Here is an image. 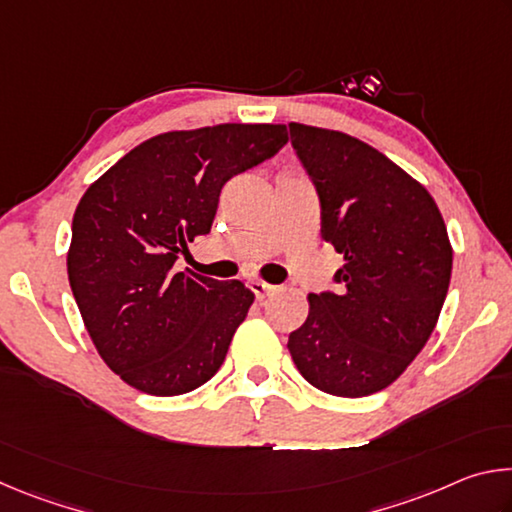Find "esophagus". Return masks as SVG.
Returning a JSON list of instances; mask_svg holds the SVG:
<instances>
[{
    "instance_id": "1",
    "label": "esophagus",
    "mask_w": 512,
    "mask_h": 512,
    "mask_svg": "<svg viewBox=\"0 0 512 512\" xmlns=\"http://www.w3.org/2000/svg\"><path fill=\"white\" fill-rule=\"evenodd\" d=\"M250 289H253V293H255V296H257L259 300H264V298L268 296V293L275 291L273 284H268V282H264V280H253V282H250Z\"/></svg>"
}]
</instances>
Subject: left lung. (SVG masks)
Masks as SVG:
<instances>
[{"mask_svg": "<svg viewBox=\"0 0 512 512\" xmlns=\"http://www.w3.org/2000/svg\"><path fill=\"white\" fill-rule=\"evenodd\" d=\"M291 144L323 210V237L343 255L341 289L309 293L289 336L311 386L339 397L384 391L429 341L454 250L431 194L370 144L291 121Z\"/></svg>", "mask_w": 512, "mask_h": 512, "instance_id": "8db88e82", "label": "left lung"}]
</instances>
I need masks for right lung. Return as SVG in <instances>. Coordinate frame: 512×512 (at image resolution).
I'll list each match as a JSON object with an SVG mask.
<instances>
[{"label": "right lung", "instance_id": "add662e5", "mask_svg": "<svg viewBox=\"0 0 512 512\" xmlns=\"http://www.w3.org/2000/svg\"><path fill=\"white\" fill-rule=\"evenodd\" d=\"M284 124L169 131L135 146L83 194L67 275L94 348L128 386L171 397L216 375L255 293L173 268L212 228L221 187L287 144Z\"/></svg>", "mask_w": 512, "mask_h": 512}]
</instances>
